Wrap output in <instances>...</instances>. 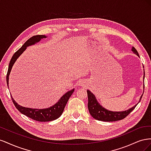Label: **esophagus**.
I'll use <instances>...</instances> for the list:
<instances>
[{"mask_svg":"<svg viewBox=\"0 0 151 151\" xmlns=\"http://www.w3.org/2000/svg\"><path fill=\"white\" fill-rule=\"evenodd\" d=\"M79 84L81 85V86H84L85 84H84V83H83V82H81V83H79Z\"/></svg>","mask_w":151,"mask_h":151,"instance_id":"1","label":"esophagus"}]
</instances>
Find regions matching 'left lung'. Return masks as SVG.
Returning <instances> with one entry per match:
<instances>
[{"instance_id":"1","label":"left lung","mask_w":151,"mask_h":151,"mask_svg":"<svg viewBox=\"0 0 151 151\" xmlns=\"http://www.w3.org/2000/svg\"><path fill=\"white\" fill-rule=\"evenodd\" d=\"M132 51L133 52L135 55H137L139 57V55L136 49L134 47H132ZM145 77V72L144 71V81ZM87 93H88V109L91 115L92 116L94 119L103 121V122H115L121 120L123 118H125L129 113L134 110V108L136 107L137 105L140 101V100L142 97L143 94L140 98L139 101L137 104H136L135 106L132 107L129 109H127L125 111H113L108 110L106 108L103 107L101 104H100L98 101H97L96 98L95 96L93 93H91V91L89 90H87Z\"/></svg>"}]
</instances>
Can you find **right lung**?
<instances>
[{"label": "right lung", "instance_id": "obj_1", "mask_svg": "<svg viewBox=\"0 0 151 151\" xmlns=\"http://www.w3.org/2000/svg\"><path fill=\"white\" fill-rule=\"evenodd\" d=\"M47 37L45 35H36L32 36L29 40H28L25 42V43L17 50V51L13 55V56L10 61L9 65L8 67V71L6 77V81L7 86L9 87V77L10 73L12 66L14 64V63L17 60V59L19 58L21 55L23 53L27 47L31 45H34L35 44L40 42L41 40L43 38H46ZM74 89H71L70 91L63 94L60 99L58 100V102L56 103L53 106H50L47 108L43 109H36V108H26L17 103L14 98L12 97V102L15 105L16 108L19 110L22 114L27 116L28 117L31 118L34 120L38 121V122H50L57 119L60 117L64 110L65 105L68 101V99L70 98L72 93H74Z\"/></svg>", "mask_w": 151, "mask_h": 151}]
</instances>
